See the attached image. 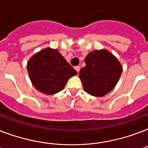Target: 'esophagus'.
<instances>
[{
  "instance_id": "1",
  "label": "esophagus",
  "mask_w": 148,
  "mask_h": 148,
  "mask_svg": "<svg viewBox=\"0 0 148 148\" xmlns=\"http://www.w3.org/2000/svg\"><path fill=\"white\" fill-rule=\"evenodd\" d=\"M74 69L76 70V71L77 72V73H79L80 69H81V67H80V66H76V67H74Z\"/></svg>"
}]
</instances>
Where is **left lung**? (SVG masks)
I'll use <instances>...</instances> for the list:
<instances>
[{
	"instance_id": "obj_1",
	"label": "left lung",
	"mask_w": 148,
	"mask_h": 148,
	"mask_svg": "<svg viewBox=\"0 0 148 148\" xmlns=\"http://www.w3.org/2000/svg\"><path fill=\"white\" fill-rule=\"evenodd\" d=\"M85 64L79 77L86 92L95 97H103L114 88L123 69L112 53L103 49L92 51L86 56Z\"/></svg>"
}]
</instances>
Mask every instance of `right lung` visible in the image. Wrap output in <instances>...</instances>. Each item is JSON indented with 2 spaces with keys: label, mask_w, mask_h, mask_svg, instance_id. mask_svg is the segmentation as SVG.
<instances>
[{
  "label": "right lung",
  "mask_w": 148,
  "mask_h": 148,
  "mask_svg": "<svg viewBox=\"0 0 148 148\" xmlns=\"http://www.w3.org/2000/svg\"><path fill=\"white\" fill-rule=\"evenodd\" d=\"M27 68L34 88L47 95L62 90L68 80L77 74L58 50L50 47L32 56Z\"/></svg>",
  "instance_id": "1"
}]
</instances>
